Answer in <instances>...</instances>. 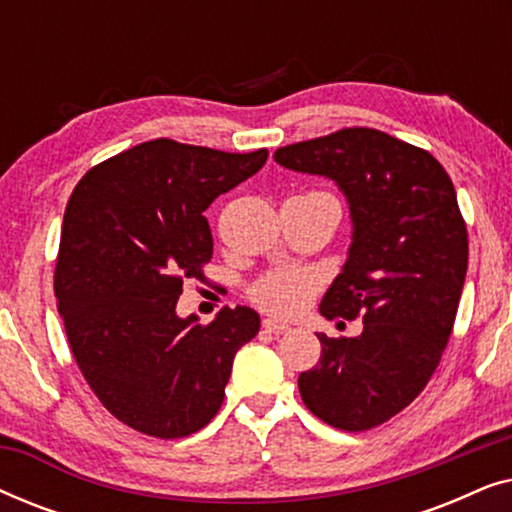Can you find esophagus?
I'll use <instances>...</instances> for the list:
<instances>
[{"label": "esophagus", "instance_id": "esophagus-1", "mask_svg": "<svg viewBox=\"0 0 512 512\" xmlns=\"http://www.w3.org/2000/svg\"><path fill=\"white\" fill-rule=\"evenodd\" d=\"M289 324H284V321H277V319H263V331L265 333H272V335H282L289 331Z\"/></svg>", "mask_w": 512, "mask_h": 512}]
</instances>
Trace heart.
Here are the masks:
<instances>
[{
  "label": "heart",
  "instance_id": "1",
  "mask_svg": "<svg viewBox=\"0 0 512 512\" xmlns=\"http://www.w3.org/2000/svg\"><path fill=\"white\" fill-rule=\"evenodd\" d=\"M314 277L303 270H272L251 286V296L258 305L275 314H291L310 300Z\"/></svg>",
  "mask_w": 512,
  "mask_h": 512
}]
</instances>
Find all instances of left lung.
Listing matches in <instances>:
<instances>
[{"label": "left lung", "instance_id": "left-lung-1", "mask_svg": "<svg viewBox=\"0 0 512 512\" xmlns=\"http://www.w3.org/2000/svg\"><path fill=\"white\" fill-rule=\"evenodd\" d=\"M275 160L331 177L354 221L349 258L319 310L361 317L363 333H317L321 359L300 373V396L335 429H375L422 394L452 335L468 268L452 179L429 151L375 128L282 146Z\"/></svg>", "mask_w": 512, "mask_h": 512}]
</instances>
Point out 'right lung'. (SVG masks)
<instances>
[{"mask_svg":"<svg viewBox=\"0 0 512 512\" xmlns=\"http://www.w3.org/2000/svg\"><path fill=\"white\" fill-rule=\"evenodd\" d=\"M268 160L151 139L90 167L62 221L55 298L76 366L100 403L144 436H191L219 412L237 349L261 317L223 307L179 319L186 279H205V209Z\"/></svg>","mask_w":512,"mask_h":512,"instance_id":"right-lung-1","label":"right lung"}]
</instances>
